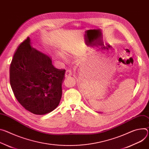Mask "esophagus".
Returning a JSON list of instances; mask_svg holds the SVG:
<instances>
[{
    "instance_id": "obj_1",
    "label": "esophagus",
    "mask_w": 149,
    "mask_h": 149,
    "mask_svg": "<svg viewBox=\"0 0 149 149\" xmlns=\"http://www.w3.org/2000/svg\"><path fill=\"white\" fill-rule=\"evenodd\" d=\"M71 75H72V71L70 69H68L65 72V77L67 78V77H71Z\"/></svg>"
}]
</instances>
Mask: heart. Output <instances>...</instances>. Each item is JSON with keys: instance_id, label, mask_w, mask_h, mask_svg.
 <instances>
[{"instance_id": "heart-1", "label": "heart", "mask_w": 149, "mask_h": 149, "mask_svg": "<svg viewBox=\"0 0 149 149\" xmlns=\"http://www.w3.org/2000/svg\"><path fill=\"white\" fill-rule=\"evenodd\" d=\"M77 53H78V52L75 50H67L66 52L65 55L67 58H74L75 56H76L77 55ZM61 56L63 58H65V56L63 53L61 54Z\"/></svg>"}]
</instances>
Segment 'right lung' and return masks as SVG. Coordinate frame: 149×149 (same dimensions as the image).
Instances as JSON below:
<instances>
[{"label":"right lung","instance_id":"add662e5","mask_svg":"<svg viewBox=\"0 0 149 149\" xmlns=\"http://www.w3.org/2000/svg\"><path fill=\"white\" fill-rule=\"evenodd\" d=\"M65 70L57 69L47 54L30 45L29 37L20 44L10 66V84L25 109L35 115L55 109L62 97Z\"/></svg>","mask_w":149,"mask_h":149}]
</instances>
